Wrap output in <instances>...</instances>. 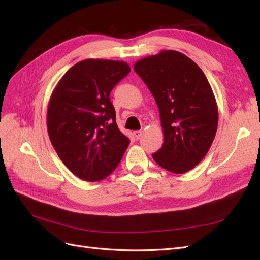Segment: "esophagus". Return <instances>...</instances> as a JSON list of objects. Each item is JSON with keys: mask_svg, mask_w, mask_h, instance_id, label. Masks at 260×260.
Segmentation results:
<instances>
[{"mask_svg": "<svg viewBox=\"0 0 260 260\" xmlns=\"http://www.w3.org/2000/svg\"><path fill=\"white\" fill-rule=\"evenodd\" d=\"M142 131H140V130H137V131H133V136H135V138L137 139V140H139L141 137H142Z\"/></svg>", "mask_w": 260, "mask_h": 260, "instance_id": "1", "label": "esophagus"}]
</instances>
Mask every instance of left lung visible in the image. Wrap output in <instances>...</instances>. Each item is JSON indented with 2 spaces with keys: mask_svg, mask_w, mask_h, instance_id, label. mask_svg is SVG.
<instances>
[{
  "mask_svg": "<svg viewBox=\"0 0 260 260\" xmlns=\"http://www.w3.org/2000/svg\"><path fill=\"white\" fill-rule=\"evenodd\" d=\"M136 73L159 109L164 144L154 160L174 174L190 171L205 157L218 127V106L202 69L186 55L164 50L138 60Z\"/></svg>",
  "mask_w": 260,
  "mask_h": 260,
  "instance_id": "left-lung-1",
  "label": "left lung"
}]
</instances>
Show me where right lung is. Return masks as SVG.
<instances>
[{
  "mask_svg": "<svg viewBox=\"0 0 260 260\" xmlns=\"http://www.w3.org/2000/svg\"><path fill=\"white\" fill-rule=\"evenodd\" d=\"M130 70L122 60L84 59L70 68L52 92L46 114L51 143L65 166L84 181L107 178L130 143L118 129L109 100Z\"/></svg>",
  "mask_w": 260,
  "mask_h": 260,
  "instance_id": "right-lung-1",
  "label": "right lung"
}]
</instances>
